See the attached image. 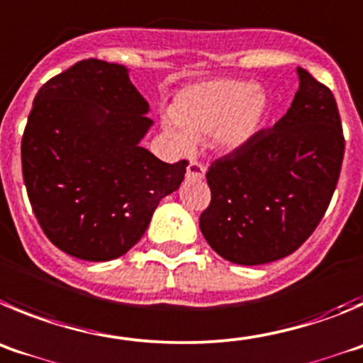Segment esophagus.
<instances>
[{"label": "esophagus", "mask_w": 363, "mask_h": 363, "mask_svg": "<svg viewBox=\"0 0 363 363\" xmlns=\"http://www.w3.org/2000/svg\"><path fill=\"white\" fill-rule=\"evenodd\" d=\"M204 174L206 166L199 161H191L188 164V169H186V177H188V181H201V179H204Z\"/></svg>", "instance_id": "34e87169"}]
</instances>
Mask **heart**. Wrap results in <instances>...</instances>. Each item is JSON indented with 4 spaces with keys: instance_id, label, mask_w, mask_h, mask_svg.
<instances>
[{
    "instance_id": "1",
    "label": "heart",
    "mask_w": 363,
    "mask_h": 363,
    "mask_svg": "<svg viewBox=\"0 0 363 363\" xmlns=\"http://www.w3.org/2000/svg\"><path fill=\"white\" fill-rule=\"evenodd\" d=\"M266 110V94L253 83L211 79L179 92L174 119H166V130L182 152L191 150L194 139L210 133L218 148L233 150L257 132Z\"/></svg>"
}]
</instances>
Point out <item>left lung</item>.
<instances>
[{
	"mask_svg": "<svg viewBox=\"0 0 363 363\" xmlns=\"http://www.w3.org/2000/svg\"><path fill=\"white\" fill-rule=\"evenodd\" d=\"M291 108L271 128L215 159L206 172L211 201L199 218L220 257L242 266L298 250L329 208L345 139L333 92L298 68Z\"/></svg>",
	"mask_w": 363,
	"mask_h": 363,
	"instance_id": "1",
	"label": "left lung"
}]
</instances>
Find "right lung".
Segmentation results:
<instances>
[{
	"mask_svg": "<svg viewBox=\"0 0 363 363\" xmlns=\"http://www.w3.org/2000/svg\"><path fill=\"white\" fill-rule=\"evenodd\" d=\"M146 112L126 68L106 61L83 60L39 88L21 168L32 211L55 247L90 262L117 259L179 188L188 161L166 164L139 146L152 126Z\"/></svg>",
	"mask_w": 363,
	"mask_h": 363,
	"instance_id": "add662e5",
	"label": "right lung"
}]
</instances>
